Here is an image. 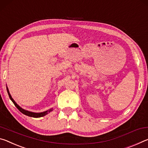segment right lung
<instances>
[{
	"mask_svg": "<svg viewBox=\"0 0 148 148\" xmlns=\"http://www.w3.org/2000/svg\"><path fill=\"white\" fill-rule=\"evenodd\" d=\"M6 89H7V92H8V96L10 97V100H12V101L14 103V105H15L16 107L18 109L19 111H20L23 113V114L25 115H27L29 117H35V118H38V117H43V116H45L46 115H47L48 113H49L50 112H51V111L53 110V108L51 109H49V110H47V111H43V112H40V113H35V112H32V111H27V110H25L23 109L22 108H21L20 106H19L18 103H17L14 100V99L12 98V97L11 96L10 94V92L8 88V87L6 86Z\"/></svg>",
	"mask_w": 148,
	"mask_h": 148,
	"instance_id": "1",
	"label": "right lung"
}]
</instances>
